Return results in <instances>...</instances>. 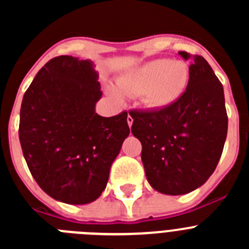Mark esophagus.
I'll return each mask as SVG.
<instances>
[{
  "label": "esophagus",
  "instance_id": "1",
  "mask_svg": "<svg viewBox=\"0 0 249 249\" xmlns=\"http://www.w3.org/2000/svg\"><path fill=\"white\" fill-rule=\"evenodd\" d=\"M127 123H128L129 127H131L132 123H133V118H132L131 114H128V116H127Z\"/></svg>",
  "mask_w": 249,
  "mask_h": 249
}]
</instances>
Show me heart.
<instances>
[{
    "mask_svg": "<svg viewBox=\"0 0 249 249\" xmlns=\"http://www.w3.org/2000/svg\"><path fill=\"white\" fill-rule=\"evenodd\" d=\"M190 68L181 61L153 59L118 80V89L124 96H143L152 107H166L181 97L188 85ZM113 97H118L111 91Z\"/></svg>",
    "mask_w": 249,
    "mask_h": 249,
    "instance_id": "b5f03b06",
    "label": "heart"
}]
</instances>
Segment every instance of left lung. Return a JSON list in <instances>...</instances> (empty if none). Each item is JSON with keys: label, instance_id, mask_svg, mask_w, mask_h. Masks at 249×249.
<instances>
[{"label": "left lung", "instance_id": "8db88e82", "mask_svg": "<svg viewBox=\"0 0 249 249\" xmlns=\"http://www.w3.org/2000/svg\"><path fill=\"white\" fill-rule=\"evenodd\" d=\"M179 54L190 61V80L181 97L162 108L128 112L149 184L171 196L191 192L211 177L228 128L223 87L211 66L198 54Z\"/></svg>", "mask_w": 249, "mask_h": 249}]
</instances>
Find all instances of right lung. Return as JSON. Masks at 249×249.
I'll list each match as a JSON object with an SVG mask.
<instances>
[{"mask_svg": "<svg viewBox=\"0 0 249 249\" xmlns=\"http://www.w3.org/2000/svg\"><path fill=\"white\" fill-rule=\"evenodd\" d=\"M100 82L89 59L58 56L43 66L25 92L18 136L31 175L57 201L97 199L112 162L129 135L127 112H94Z\"/></svg>", "mask_w": 249, "mask_h": 249, "instance_id": "add662e5", "label": "right lung"}]
</instances>
